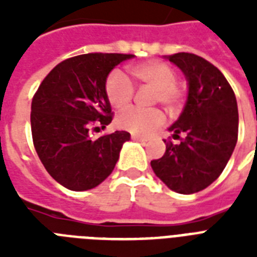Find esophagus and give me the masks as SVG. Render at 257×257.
<instances>
[{
  "label": "esophagus",
  "instance_id": "esophagus-1",
  "mask_svg": "<svg viewBox=\"0 0 257 257\" xmlns=\"http://www.w3.org/2000/svg\"><path fill=\"white\" fill-rule=\"evenodd\" d=\"M132 140H136V141H140V143H147L148 139L147 137H141V136H137V135H132Z\"/></svg>",
  "mask_w": 257,
  "mask_h": 257
}]
</instances>
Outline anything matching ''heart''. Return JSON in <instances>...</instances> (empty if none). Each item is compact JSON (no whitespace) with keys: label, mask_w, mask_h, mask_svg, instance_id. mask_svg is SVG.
<instances>
[{"label":"heart","mask_w":257,"mask_h":257,"mask_svg":"<svg viewBox=\"0 0 257 257\" xmlns=\"http://www.w3.org/2000/svg\"><path fill=\"white\" fill-rule=\"evenodd\" d=\"M131 74L137 81L155 89L153 102L161 104L171 114L181 108L184 102V90L177 81V72L169 64L163 61H151L132 66ZM105 92L109 104L114 109L128 108L135 96V88L128 77L120 70H114L106 80ZM164 113L160 109H128L117 116L116 124L120 129L137 135L149 136L164 124Z\"/></svg>","instance_id":"obj_1"}]
</instances>
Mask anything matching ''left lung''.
<instances>
[{
  "mask_svg": "<svg viewBox=\"0 0 257 257\" xmlns=\"http://www.w3.org/2000/svg\"><path fill=\"white\" fill-rule=\"evenodd\" d=\"M168 60L187 77L188 100L169 128L180 141L164 140V156L151 167L169 189L191 195L211 185L225 168L239 133L237 102L227 78L205 58L183 52Z\"/></svg>",
  "mask_w": 257,
  "mask_h": 257,
  "instance_id": "left-lung-1",
  "label": "left lung"
}]
</instances>
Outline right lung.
Here are the masks:
<instances>
[{
    "label": "right lung",
    "instance_id": "add662e5",
    "mask_svg": "<svg viewBox=\"0 0 257 257\" xmlns=\"http://www.w3.org/2000/svg\"><path fill=\"white\" fill-rule=\"evenodd\" d=\"M133 54L88 53L66 58L50 70L32 100V137L42 165L70 191L97 187L114 169L131 139L116 131L98 139L90 131L113 118L105 82L110 70Z\"/></svg>",
    "mask_w": 257,
    "mask_h": 257
}]
</instances>
